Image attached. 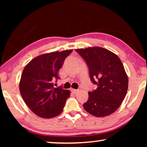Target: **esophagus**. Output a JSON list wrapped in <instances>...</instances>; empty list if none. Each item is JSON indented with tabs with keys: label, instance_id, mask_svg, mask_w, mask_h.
<instances>
[{
	"label": "esophagus",
	"instance_id": "1",
	"mask_svg": "<svg viewBox=\"0 0 147 147\" xmlns=\"http://www.w3.org/2000/svg\"><path fill=\"white\" fill-rule=\"evenodd\" d=\"M71 91L73 92V93L74 94H76V93H77V92L78 91V89H71Z\"/></svg>",
	"mask_w": 147,
	"mask_h": 147
}]
</instances>
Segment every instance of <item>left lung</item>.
I'll list each match as a JSON object with an SVG mask.
<instances>
[{
	"instance_id": "1",
	"label": "left lung",
	"mask_w": 147,
	"mask_h": 147,
	"mask_svg": "<svg viewBox=\"0 0 147 147\" xmlns=\"http://www.w3.org/2000/svg\"><path fill=\"white\" fill-rule=\"evenodd\" d=\"M85 60L89 76L97 88L89 91L84 109L98 117L113 113L121 106L128 90V80L119 57L102 47L76 49Z\"/></svg>"
}]
</instances>
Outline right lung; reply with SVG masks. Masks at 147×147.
<instances>
[{
	"label": "right lung",
	"instance_id": "right-lung-1",
	"mask_svg": "<svg viewBox=\"0 0 147 147\" xmlns=\"http://www.w3.org/2000/svg\"><path fill=\"white\" fill-rule=\"evenodd\" d=\"M73 50L54 52L38 56L26 65L22 73L19 90L32 111L42 118H53L60 114L70 91L61 86L54 88L59 79L58 72Z\"/></svg>",
	"mask_w": 147,
	"mask_h": 147
}]
</instances>
